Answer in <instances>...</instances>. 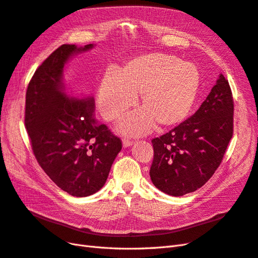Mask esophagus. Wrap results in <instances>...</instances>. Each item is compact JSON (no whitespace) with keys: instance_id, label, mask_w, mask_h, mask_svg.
<instances>
[{"instance_id":"1","label":"esophagus","mask_w":258,"mask_h":258,"mask_svg":"<svg viewBox=\"0 0 258 258\" xmlns=\"http://www.w3.org/2000/svg\"><path fill=\"white\" fill-rule=\"evenodd\" d=\"M132 144H134V141H131L130 139H127V138H123V139H122V146H123L124 148L131 146Z\"/></svg>"}]
</instances>
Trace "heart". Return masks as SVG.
Listing matches in <instances>:
<instances>
[{
    "label": "heart",
    "mask_w": 258,
    "mask_h": 258,
    "mask_svg": "<svg viewBox=\"0 0 258 258\" xmlns=\"http://www.w3.org/2000/svg\"><path fill=\"white\" fill-rule=\"evenodd\" d=\"M199 84L197 69L174 54H141L101 81L100 112L105 119L116 120L129 111L137 98L139 112L122 120L117 130L140 136L154 124L160 130L173 128L188 116Z\"/></svg>",
    "instance_id": "1"
}]
</instances>
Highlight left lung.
Masks as SVG:
<instances>
[{"mask_svg": "<svg viewBox=\"0 0 258 258\" xmlns=\"http://www.w3.org/2000/svg\"><path fill=\"white\" fill-rule=\"evenodd\" d=\"M232 132V93L228 81L220 74L196 113L152 140L153 184L174 197L197 190L221 165Z\"/></svg>", "mask_w": 258, "mask_h": 258, "instance_id": "8db88e82", "label": "left lung"}]
</instances>
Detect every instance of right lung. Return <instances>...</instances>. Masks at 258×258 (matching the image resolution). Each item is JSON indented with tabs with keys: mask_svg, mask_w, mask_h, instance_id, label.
Returning a JSON list of instances; mask_svg holds the SVG:
<instances>
[{
	"mask_svg": "<svg viewBox=\"0 0 258 258\" xmlns=\"http://www.w3.org/2000/svg\"><path fill=\"white\" fill-rule=\"evenodd\" d=\"M64 44L37 68L26 95L25 123L37 162L52 182L74 197L102 188L121 141L98 122L93 97H76L66 89L63 70L77 53Z\"/></svg>",
	"mask_w": 258,
	"mask_h": 258,
	"instance_id": "right-lung-1",
	"label": "right lung"
}]
</instances>
